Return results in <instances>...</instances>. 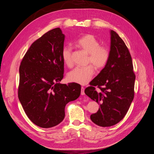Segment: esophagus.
<instances>
[{"label":"esophagus","mask_w":154,"mask_h":154,"mask_svg":"<svg viewBox=\"0 0 154 154\" xmlns=\"http://www.w3.org/2000/svg\"><path fill=\"white\" fill-rule=\"evenodd\" d=\"M84 91H85V88L83 87H82V88H81V94L82 95H84L85 94Z\"/></svg>","instance_id":"1"}]
</instances>
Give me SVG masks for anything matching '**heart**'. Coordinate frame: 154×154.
Segmentation results:
<instances>
[{
	"label": "heart",
	"instance_id": "b5f03b06",
	"mask_svg": "<svg viewBox=\"0 0 154 154\" xmlns=\"http://www.w3.org/2000/svg\"><path fill=\"white\" fill-rule=\"evenodd\" d=\"M79 48L88 54L87 63L92 64L97 70L104 68L109 62L110 51L105 47L100 46L99 40L90 34L82 36L76 42ZM62 58L64 63L67 66L72 65V51L69 46H65L62 49ZM91 65L87 66L77 67L70 71L67 74L69 82L85 85L91 80L94 74V68Z\"/></svg>",
	"mask_w": 154,
	"mask_h": 154
}]
</instances>
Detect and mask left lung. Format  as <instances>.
<instances>
[{
    "instance_id": "8db88e82",
    "label": "left lung",
    "mask_w": 154,
    "mask_h": 154,
    "mask_svg": "<svg viewBox=\"0 0 154 154\" xmlns=\"http://www.w3.org/2000/svg\"><path fill=\"white\" fill-rule=\"evenodd\" d=\"M131 55L120 36L110 30V58L106 66L90 82L85 93L100 106L91 115L93 123L110 127L123 119L134 97L136 75ZM95 86L100 89L95 91Z\"/></svg>"
}]
</instances>
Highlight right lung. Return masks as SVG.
Wrapping results in <instances>:
<instances>
[{
	"instance_id": "add662e5",
	"label": "right lung",
	"mask_w": 154,
	"mask_h": 154,
	"mask_svg": "<svg viewBox=\"0 0 154 154\" xmlns=\"http://www.w3.org/2000/svg\"><path fill=\"white\" fill-rule=\"evenodd\" d=\"M65 35L59 27L46 32L31 44L19 67L18 96L26 115L42 128H51L65 118V107L76 100L81 85L61 84Z\"/></svg>"
}]
</instances>
